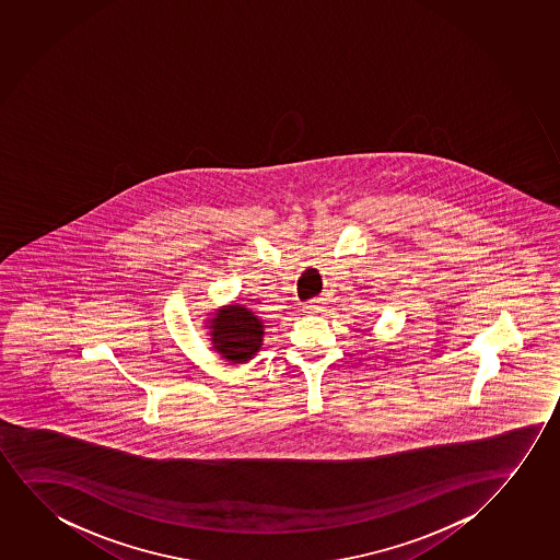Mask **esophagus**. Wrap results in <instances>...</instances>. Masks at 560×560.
I'll use <instances>...</instances> for the list:
<instances>
[{"label": "esophagus", "mask_w": 560, "mask_h": 560, "mask_svg": "<svg viewBox=\"0 0 560 560\" xmlns=\"http://www.w3.org/2000/svg\"><path fill=\"white\" fill-rule=\"evenodd\" d=\"M325 304H327V302H325V300H323V299H313V300H310V302H307V304H305L304 310L307 313L325 312Z\"/></svg>", "instance_id": "esophagus-1"}]
</instances>
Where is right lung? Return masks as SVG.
Here are the masks:
<instances>
[{"label": "right lung", "mask_w": 560, "mask_h": 560, "mask_svg": "<svg viewBox=\"0 0 560 560\" xmlns=\"http://www.w3.org/2000/svg\"><path fill=\"white\" fill-rule=\"evenodd\" d=\"M212 343L232 363H247L260 349L264 325L243 305H230L212 319Z\"/></svg>", "instance_id": "1"}]
</instances>
